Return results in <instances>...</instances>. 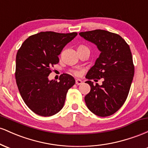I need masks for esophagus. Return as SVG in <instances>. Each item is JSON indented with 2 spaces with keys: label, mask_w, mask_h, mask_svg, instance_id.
Returning a JSON list of instances; mask_svg holds the SVG:
<instances>
[{
  "label": "esophagus",
  "mask_w": 148,
  "mask_h": 148,
  "mask_svg": "<svg viewBox=\"0 0 148 148\" xmlns=\"http://www.w3.org/2000/svg\"><path fill=\"white\" fill-rule=\"evenodd\" d=\"M82 82H83V81H81V79H76V85H81V84H82Z\"/></svg>",
  "instance_id": "34e87169"
}]
</instances>
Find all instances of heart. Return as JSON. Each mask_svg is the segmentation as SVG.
Listing matches in <instances>:
<instances>
[{
  "label": "heart",
  "instance_id": "obj_1",
  "mask_svg": "<svg viewBox=\"0 0 148 148\" xmlns=\"http://www.w3.org/2000/svg\"><path fill=\"white\" fill-rule=\"evenodd\" d=\"M88 49V48L86 47V46H84V45H80L79 47H78V49ZM74 73L76 74V75H78V74H79V72H77V71H74Z\"/></svg>",
  "mask_w": 148,
  "mask_h": 148
}]
</instances>
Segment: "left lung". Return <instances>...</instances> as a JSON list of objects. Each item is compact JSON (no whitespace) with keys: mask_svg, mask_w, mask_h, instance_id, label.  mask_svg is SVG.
Returning a JSON list of instances; mask_svg holds the SVG:
<instances>
[{"mask_svg":"<svg viewBox=\"0 0 148 148\" xmlns=\"http://www.w3.org/2000/svg\"><path fill=\"white\" fill-rule=\"evenodd\" d=\"M80 36L95 44L100 52L86 78L90 91L85 101L92 113L106 117L118 111L126 101L134 75L130 46L118 34L104 30L81 32ZM103 78L101 86L89 80Z\"/></svg>","mask_w":148,"mask_h":148,"instance_id":"obj_1","label":"left lung"}]
</instances>
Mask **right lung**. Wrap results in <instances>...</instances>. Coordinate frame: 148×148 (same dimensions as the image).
I'll return each mask as SVG.
<instances>
[{
    "instance_id": "1",
    "label": "right lung",
    "mask_w": 148,
    "mask_h": 148,
    "mask_svg": "<svg viewBox=\"0 0 148 148\" xmlns=\"http://www.w3.org/2000/svg\"><path fill=\"white\" fill-rule=\"evenodd\" d=\"M76 33L41 32L25 40L16 57V85L25 104L36 114L47 117L62 108L74 77L62 74L60 81L49 80L51 67L59 62L58 56Z\"/></svg>"
}]
</instances>
